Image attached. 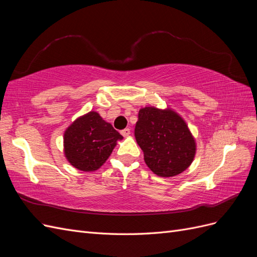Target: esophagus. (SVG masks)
Returning a JSON list of instances; mask_svg holds the SVG:
<instances>
[{"label": "esophagus", "instance_id": "34e87169", "mask_svg": "<svg viewBox=\"0 0 257 257\" xmlns=\"http://www.w3.org/2000/svg\"><path fill=\"white\" fill-rule=\"evenodd\" d=\"M121 134H122V136L126 137V136H128L131 134V130L130 128H124V130L121 131Z\"/></svg>", "mask_w": 257, "mask_h": 257}]
</instances>
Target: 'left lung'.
<instances>
[{"label": "left lung", "instance_id": "8db88e82", "mask_svg": "<svg viewBox=\"0 0 257 257\" xmlns=\"http://www.w3.org/2000/svg\"><path fill=\"white\" fill-rule=\"evenodd\" d=\"M135 138L144 152L146 164L160 177L181 174L195 157V141L184 120L172 109L142 108Z\"/></svg>", "mask_w": 257, "mask_h": 257}]
</instances>
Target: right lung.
I'll return each instance as SVG.
<instances>
[{
    "instance_id": "1",
    "label": "right lung",
    "mask_w": 257,
    "mask_h": 257,
    "mask_svg": "<svg viewBox=\"0 0 257 257\" xmlns=\"http://www.w3.org/2000/svg\"><path fill=\"white\" fill-rule=\"evenodd\" d=\"M123 137L97 112L90 111L75 120L64 133L67 161L79 170L93 172L109 158Z\"/></svg>"
}]
</instances>
